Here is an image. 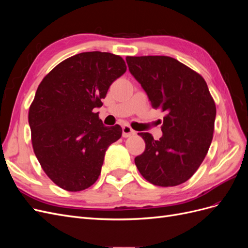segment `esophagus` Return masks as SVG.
Wrapping results in <instances>:
<instances>
[{"label":"esophagus","instance_id":"34e87169","mask_svg":"<svg viewBox=\"0 0 248 248\" xmlns=\"http://www.w3.org/2000/svg\"><path fill=\"white\" fill-rule=\"evenodd\" d=\"M133 134H136V131H134L130 126L124 125L122 127V136H123V138H128L130 136H133Z\"/></svg>","mask_w":248,"mask_h":248}]
</instances>
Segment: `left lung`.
I'll list each match as a JSON object with an SVG mask.
<instances>
[{
    "label": "left lung",
    "instance_id": "8db88e82",
    "mask_svg": "<svg viewBox=\"0 0 248 248\" xmlns=\"http://www.w3.org/2000/svg\"><path fill=\"white\" fill-rule=\"evenodd\" d=\"M126 62L152 108L167 112L158 140L148 132L138 133L146 148L134 158L136 166L154 185L182 184L198 170L213 139L216 107L206 81L167 56L127 57Z\"/></svg>",
    "mask_w": 248,
    "mask_h": 248
}]
</instances>
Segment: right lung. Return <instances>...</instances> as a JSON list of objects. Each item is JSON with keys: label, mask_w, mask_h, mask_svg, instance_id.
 Masks as SVG:
<instances>
[{"label": "right lung", "mask_w": 248, "mask_h": 248, "mask_svg": "<svg viewBox=\"0 0 248 248\" xmlns=\"http://www.w3.org/2000/svg\"><path fill=\"white\" fill-rule=\"evenodd\" d=\"M126 69L120 56L81 52L58 64L38 86L29 108L33 150L61 188L80 191L93 185L108 148L121 138V126H104L94 108Z\"/></svg>", "instance_id": "1"}]
</instances>
